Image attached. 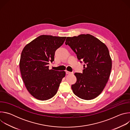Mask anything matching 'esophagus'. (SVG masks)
Returning a JSON list of instances; mask_svg holds the SVG:
<instances>
[{
	"instance_id": "obj_1",
	"label": "esophagus",
	"mask_w": 130,
	"mask_h": 130,
	"mask_svg": "<svg viewBox=\"0 0 130 130\" xmlns=\"http://www.w3.org/2000/svg\"><path fill=\"white\" fill-rule=\"evenodd\" d=\"M73 72H70V71H66V73L67 74V75H71V74H73Z\"/></svg>"
}]
</instances>
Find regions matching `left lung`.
Here are the masks:
<instances>
[{"label":"left lung","instance_id":"1","mask_svg":"<svg viewBox=\"0 0 130 130\" xmlns=\"http://www.w3.org/2000/svg\"><path fill=\"white\" fill-rule=\"evenodd\" d=\"M65 44L76 53L81 63H84L83 72L75 73L77 82L71 85L73 93L84 100L96 98L104 88L112 69L107 47L88 34L67 37Z\"/></svg>","mask_w":130,"mask_h":130}]
</instances>
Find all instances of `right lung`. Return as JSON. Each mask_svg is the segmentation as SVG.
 <instances>
[{
	"instance_id": "add662e5",
	"label": "right lung",
	"mask_w": 130,
	"mask_h": 130,
	"mask_svg": "<svg viewBox=\"0 0 130 130\" xmlns=\"http://www.w3.org/2000/svg\"><path fill=\"white\" fill-rule=\"evenodd\" d=\"M66 37L42 35L24 48L20 68L25 86L36 99L47 100L57 94L64 71L49 69L54 60L55 52L64 43Z\"/></svg>"
}]
</instances>
